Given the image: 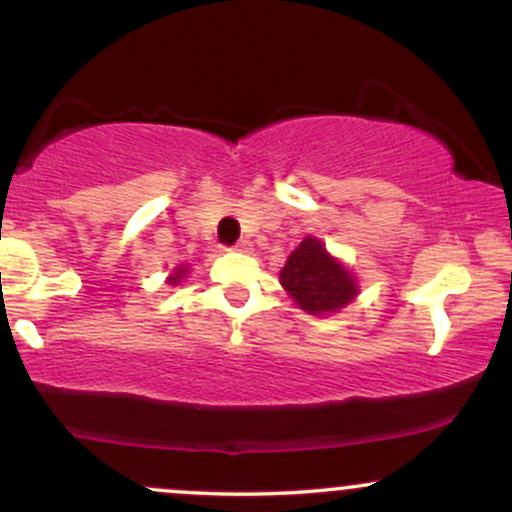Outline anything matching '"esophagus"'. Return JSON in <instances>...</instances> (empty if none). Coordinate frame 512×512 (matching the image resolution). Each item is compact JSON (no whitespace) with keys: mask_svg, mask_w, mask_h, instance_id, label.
<instances>
[{"mask_svg":"<svg viewBox=\"0 0 512 512\" xmlns=\"http://www.w3.org/2000/svg\"><path fill=\"white\" fill-rule=\"evenodd\" d=\"M236 252H250L252 250V245H250V240H240V243L236 245V248H233Z\"/></svg>","mask_w":512,"mask_h":512,"instance_id":"obj_1","label":"esophagus"}]
</instances>
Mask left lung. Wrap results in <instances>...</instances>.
Returning <instances> with one entry per match:
<instances>
[{"mask_svg": "<svg viewBox=\"0 0 512 512\" xmlns=\"http://www.w3.org/2000/svg\"><path fill=\"white\" fill-rule=\"evenodd\" d=\"M281 286L308 315H334L361 291L349 264L334 257L320 238L305 236L279 274Z\"/></svg>", "mask_w": 512, "mask_h": 512, "instance_id": "8db88e82", "label": "left lung"}]
</instances>
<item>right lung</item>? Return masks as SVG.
I'll use <instances>...</instances> for the list:
<instances>
[{
	"label": "right lung",
	"mask_w": 512,
	"mask_h": 512,
	"mask_svg": "<svg viewBox=\"0 0 512 512\" xmlns=\"http://www.w3.org/2000/svg\"><path fill=\"white\" fill-rule=\"evenodd\" d=\"M187 274H190V264H178V267L170 269V274L166 276V284H170V286H180L182 279H185Z\"/></svg>",
	"instance_id": "obj_1"
}]
</instances>
